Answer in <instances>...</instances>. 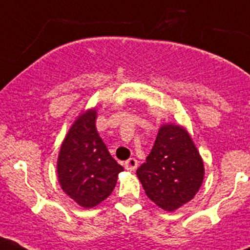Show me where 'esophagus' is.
<instances>
[{
    "label": "esophagus",
    "mask_w": 250,
    "mask_h": 250,
    "mask_svg": "<svg viewBox=\"0 0 250 250\" xmlns=\"http://www.w3.org/2000/svg\"><path fill=\"white\" fill-rule=\"evenodd\" d=\"M137 166H138V161L136 158H129L125 163V168L127 170H134L137 169Z\"/></svg>",
    "instance_id": "obj_1"
}]
</instances>
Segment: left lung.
Instances as JSON below:
<instances>
[{"instance_id": "obj_1", "label": "left lung", "mask_w": 250, "mask_h": 250, "mask_svg": "<svg viewBox=\"0 0 250 250\" xmlns=\"http://www.w3.org/2000/svg\"><path fill=\"white\" fill-rule=\"evenodd\" d=\"M137 175L150 201L173 212L192 201L201 188L203 159L183 125L164 123Z\"/></svg>"}]
</instances>
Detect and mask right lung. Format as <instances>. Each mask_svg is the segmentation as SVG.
Returning a JSON list of instances; mask_svg holds the SVG:
<instances>
[{"instance_id": "obj_1", "label": "right lung", "mask_w": 250, "mask_h": 250, "mask_svg": "<svg viewBox=\"0 0 250 250\" xmlns=\"http://www.w3.org/2000/svg\"><path fill=\"white\" fill-rule=\"evenodd\" d=\"M97 111H83L67 132L57 159L61 188L83 208H93L108 198L123 170L96 128Z\"/></svg>"}]
</instances>
